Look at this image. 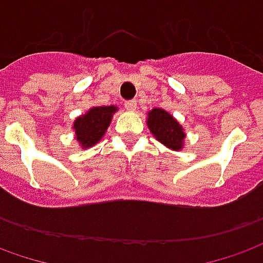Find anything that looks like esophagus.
<instances>
[{"label": "esophagus", "instance_id": "esophagus-1", "mask_svg": "<svg viewBox=\"0 0 263 263\" xmlns=\"http://www.w3.org/2000/svg\"><path fill=\"white\" fill-rule=\"evenodd\" d=\"M125 108L128 109V110H135L137 109V101H125Z\"/></svg>", "mask_w": 263, "mask_h": 263}]
</instances>
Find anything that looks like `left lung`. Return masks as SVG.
I'll return each instance as SVG.
<instances>
[{"instance_id":"obj_1","label":"left lung","mask_w":263,"mask_h":263,"mask_svg":"<svg viewBox=\"0 0 263 263\" xmlns=\"http://www.w3.org/2000/svg\"><path fill=\"white\" fill-rule=\"evenodd\" d=\"M148 128L154 134V137L161 144L168 146L174 151H178L183 148V139L185 134L183 128L177 122L168 112L162 109H153L148 112Z\"/></svg>"}]
</instances>
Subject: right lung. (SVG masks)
Wrapping results in <instances>:
<instances>
[{
	"mask_svg": "<svg viewBox=\"0 0 263 263\" xmlns=\"http://www.w3.org/2000/svg\"><path fill=\"white\" fill-rule=\"evenodd\" d=\"M114 112H117L115 106L92 108L86 115L76 119L73 128L76 131V139L83 148L95 145L103 137L110 124V118Z\"/></svg>",
	"mask_w": 263,
	"mask_h": 263,
	"instance_id": "1",
	"label": "right lung"
}]
</instances>
